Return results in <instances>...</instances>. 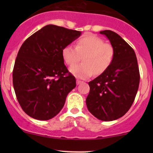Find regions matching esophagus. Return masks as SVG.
<instances>
[{
  "label": "esophagus",
  "mask_w": 153,
  "mask_h": 153,
  "mask_svg": "<svg viewBox=\"0 0 153 153\" xmlns=\"http://www.w3.org/2000/svg\"><path fill=\"white\" fill-rule=\"evenodd\" d=\"M82 81H81V80H76L77 85H80V84L82 83Z\"/></svg>",
  "instance_id": "34e87169"
}]
</instances>
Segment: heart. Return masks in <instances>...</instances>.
I'll return each mask as SVG.
<instances>
[{"label":"heart","mask_w":153,"mask_h":153,"mask_svg":"<svg viewBox=\"0 0 153 153\" xmlns=\"http://www.w3.org/2000/svg\"><path fill=\"white\" fill-rule=\"evenodd\" d=\"M62 56L68 65H73L83 57V63L72 66L71 74L80 79H87L101 75L109 68L114 57V49L110 44L94 35L83 36L77 41L75 47L66 45L62 50Z\"/></svg>","instance_id":"b5f03b06"}]
</instances>
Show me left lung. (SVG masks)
<instances>
[{"mask_svg":"<svg viewBox=\"0 0 153 153\" xmlns=\"http://www.w3.org/2000/svg\"><path fill=\"white\" fill-rule=\"evenodd\" d=\"M114 49L111 65L104 73L88 82L86 98L89 111L101 121H113L129 111L134 102L140 84V72L134 50L114 31L104 30Z\"/></svg>","mask_w":153,"mask_h":153,"instance_id":"1","label":"left lung"}]
</instances>
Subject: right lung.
<instances>
[{"instance_id": "add662e5", "label": "right lung", "mask_w": 153, "mask_h": 153, "mask_svg": "<svg viewBox=\"0 0 153 153\" xmlns=\"http://www.w3.org/2000/svg\"><path fill=\"white\" fill-rule=\"evenodd\" d=\"M80 35V31L49 24L23 43L13 84L19 104L29 117L49 120L63 108L76 80L65 65L62 50Z\"/></svg>"}]
</instances>
